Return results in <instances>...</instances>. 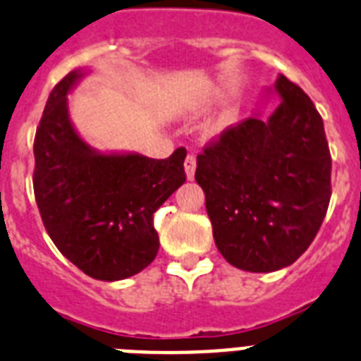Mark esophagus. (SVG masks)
<instances>
[{
  "mask_svg": "<svg viewBox=\"0 0 361 361\" xmlns=\"http://www.w3.org/2000/svg\"><path fill=\"white\" fill-rule=\"evenodd\" d=\"M195 168H197V159L193 153H190V155L186 157V160H184V169H186L188 180H193V177H195Z\"/></svg>",
  "mask_w": 361,
  "mask_h": 361,
  "instance_id": "34e87169",
  "label": "esophagus"
}]
</instances>
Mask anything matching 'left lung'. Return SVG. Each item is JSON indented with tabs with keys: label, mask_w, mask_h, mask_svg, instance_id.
Returning a JSON list of instances; mask_svg holds the SVG:
<instances>
[{
	"label": "left lung",
	"mask_w": 361,
	"mask_h": 361,
	"mask_svg": "<svg viewBox=\"0 0 361 361\" xmlns=\"http://www.w3.org/2000/svg\"><path fill=\"white\" fill-rule=\"evenodd\" d=\"M269 118L230 126L197 155L214 239L246 272H274L310 246L331 202V168L322 115L286 76Z\"/></svg>",
	"instance_id": "left-lung-1"
}]
</instances>
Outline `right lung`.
<instances>
[{"label": "right lung", "instance_id": "1", "mask_svg": "<svg viewBox=\"0 0 361 361\" xmlns=\"http://www.w3.org/2000/svg\"><path fill=\"white\" fill-rule=\"evenodd\" d=\"M80 76L71 71L45 104L34 137V197L58 250L87 276L118 281L155 259L153 214L186 183V149L168 159L92 151L67 115L66 97Z\"/></svg>", "mask_w": 361, "mask_h": 361}]
</instances>
